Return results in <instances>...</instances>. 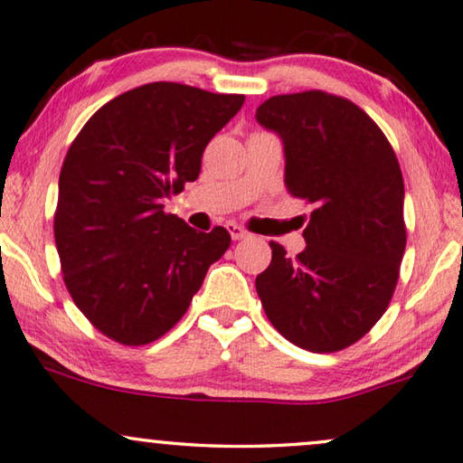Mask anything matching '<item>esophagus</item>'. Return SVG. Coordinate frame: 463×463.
I'll return each mask as SVG.
<instances>
[{
	"label": "esophagus",
	"instance_id": "34e87169",
	"mask_svg": "<svg viewBox=\"0 0 463 463\" xmlns=\"http://www.w3.org/2000/svg\"><path fill=\"white\" fill-rule=\"evenodd\" d=\"M227 232H230L232 240H244V238L250 236V233L244 230V227H240L236 223H227Z\"/></svg>",
	"mask_w": 463,
	"mask_h": 463
}]
</instances>
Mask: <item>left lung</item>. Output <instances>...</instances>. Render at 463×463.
<instances>
[{"label":"left lung","mask_w":463,"mask_h":463,"mask_svg":"<svg viewBox=\"0 0 463 463\" xmlns=\"http://www.w3.org/2000/svg\"><path fill=\"white\" fill-rule=\"evenodd\" d=\"M256 120L283 143L287 191L314 207L306 248L289 259L272 241L256 291L289 343L340 351L367 335L396 289L406 248L396 154L357 104L317 90L272 96Z\"/></svg>","instance_id":"obj_1"}]
</instances>
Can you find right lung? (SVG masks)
Wrapping results in <instances>:
<instances>
[{"label":"right lung","instance_id":"obj_1","mask_svg":"<svg viewBox=\"0 0 463 463\" xmlns=\"http://www.w3.org/2000/svg\"><path fill=\"white\" fill-rule=\"evenodd\" d=\"M244 96L172 81L128 90L88 120L59 174L55 241L75 306L120 345L154 343L191 306L230 233L165 215Z\"/></svg>","mask_w":463,"mask_h":463}]
</instances>
